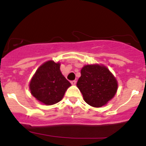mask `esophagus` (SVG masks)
Masks as SVG:
<instances>
[{"mask_svg":"<svg viewBox=\"0 0 146 146\" xmlns=\"http://www.w3.org/2000/svg\"><path fill=\"white\" fill-rule=\"evenodd\" d=\"M76 82H77V81H76V80L71 81V83H72V85H73V86H75Z\"/></svg>","mask_w":146,"mask_h":146,"instance_id":"esophagus-1","label":"esophagus"}]
</instances>
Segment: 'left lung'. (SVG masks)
Instances as JSON below:
<instances>
[{"label":"left lung","instance_id":"left-lung-1","mask_svg":"<svg viewBox=\"0 0 146 146\" xmlns=\"http://www.w3.org/2000/svg\"><path fill=\"white\" fill-rule=\"evenodd\" d=\"M87 104L94 108L106 104L115 95L118 82L104 66L86 65L81 69V77L77 82Z\"/></svg>","mask_w":146,"mask_h":146}]
</instances>
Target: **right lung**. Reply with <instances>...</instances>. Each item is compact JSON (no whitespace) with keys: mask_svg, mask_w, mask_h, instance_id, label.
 <instances>
[{"mask_svg":"<svg viewBox=\"0 0 146 146\" xmlns=\"http://www.w3.org/2000/svg\"><path fill=\"white\" fill-rule=\"evenodd\" d=\"M60 65L52 60L45 62L38 67L30 82L29 88L32 95L47 105L60 102L71 86L62 74Z\"/></svg>","mask_w":146,"mask_h":146,"instance_id":"1","label":"right lung"}]
</instances>
